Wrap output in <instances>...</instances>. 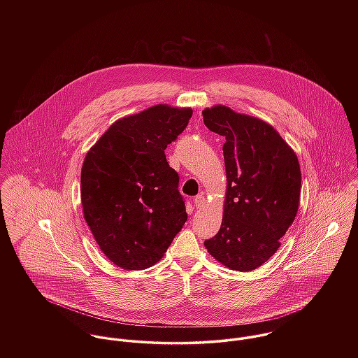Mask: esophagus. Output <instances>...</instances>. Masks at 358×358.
<instances>
[{
  "label": "esophagus",
  "mask_w": 358,
  "mask_h": 358,
  "mask_svg": "<svg viewBox=\"0 0 358 358\" xmlns=\"http://www.w3.org/2000/svg\"><path fill=\"white\" fill-rule=\"evenodd\" d=\"M205 204V196L204 194H199L196 199H194V205L196 208H201Z\"/></svg>",
  "instance_id": "esophagus-1"
}]
</instances>
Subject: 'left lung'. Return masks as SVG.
Wrapping results in <instances>:
<instances>
[{
  "label": "left lung",
  "instance_id": "left-lung-1",
  "mask_svg": "<svg viewBox=\"0 0 358 358\" xmlns=\"http://www.w3.org/2000/svg\"><path fill=\"white\" fill-rule=\"evenodd\" d=\"M204 124L226 138L227 189L217 234L204 243L223 266L252 271L280 248L301 199L298 155L266 121L216 104L203 110Z\"/></svg>",
  "mask_w": 358,
  "mask_h": 358
}]
</instances>
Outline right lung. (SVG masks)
Instances as JSON below:
<instances>
[{"label": "right lung", "mask_w": 358, "mask_h": 358, "mask_svg": "<svg viewBox=\"0 0 358 358\" xmlns=\"http://www.w3.org/2000/svg\"><path fill=\"white\" fill-rule=\"evenodd\" d=\"M192 114L190 107L155 104L122 117L84 158V219L103 254L124 270L152 267L187 220L164 150Z\"/></svg>", "instance_id": "obj_1"}]
</instances>
